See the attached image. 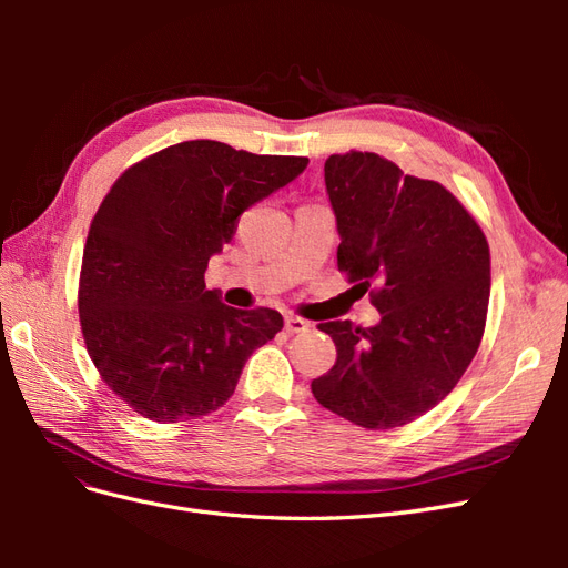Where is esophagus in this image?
I'll use <instances>...</instances> for the list:
<instances>
[{"instance_id":"obj_1","label":"esophagus","mask_w":568,"mask_h":568,"mask_svg":"<svg viewBox=\"0 0 568 568\" xmlns=\"http://www.w3.org/2000/svg\"><path fill=\"white\" fill-rule=\"evenodd\" d=\"M284 326H286L288 334H303V332L311 329V322L298 317V315H286L284 317Z\"/></svg>"}]
</instances>
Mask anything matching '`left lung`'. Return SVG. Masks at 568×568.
<instances>
[{
	"label": "left lung",
	"instance_id": "8db88e82",
	"mask_svg": "<svg viewBox=\"0 0 568 568\" xmlns=\"http://www.w3.org/2000/svg\"><path fill=\"white\" fill-rule=\"evenodd\" d=\"M324 182L336 215L338 270L382 320L363 329L348 320L317 329L336 343V363L313 395L365 428L415 422L448 395L484 338L490 251L471 213L434 180L405 175L369 151L334 153Z\"/></svg>",
	"mask_w": 568,
	"mask_h": 568
}]
</instances>
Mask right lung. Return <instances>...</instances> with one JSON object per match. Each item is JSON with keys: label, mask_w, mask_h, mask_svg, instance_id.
<instances>
[{"label": "right lung", "mask_w": 568, "mask_h": 568, "mask_svg": "<svg viewBox=\"0 0 568 568\" xmlns=\"http://www.w3.org/2000/svg\"><path fill=\"white\" fill-rule=\"evenodd\" d=\"M305 165L194 140L134 163L101 201L82 253L80 326L101 379L136 415L170 424L215 412L251 353L282 332L277 311H236L203 274L239 215Z\"/></svg>", "instance_id": "add662e5"}]
</instances>
